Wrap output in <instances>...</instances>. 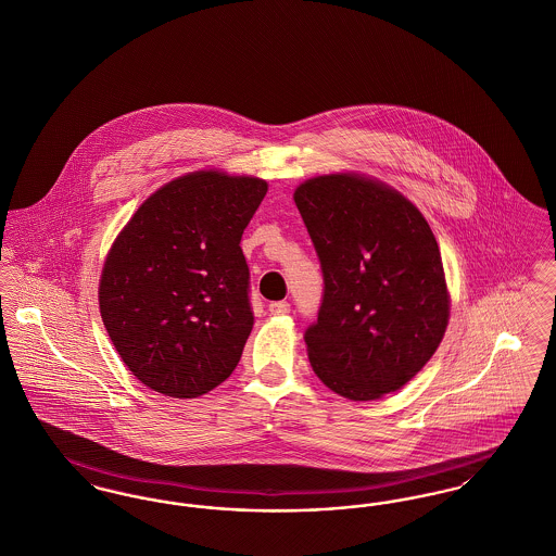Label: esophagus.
<instances>
[{
	"label": "esophagus",
	"mask_w": 556,
	"mask_h": 556,
	"mask_svg": "<svg viewBox=\"0 0 556 556\" xmlns=\"http://www.w3.org/2000/svg\"><path fill=\"white\" fill-rule=\"evenodd\" d=\"M268 313L275 315V317H283V315L290 313V304H288L286 300H281V302H270V304H268Z\"/></svg>",
	"instance_id": "obj_1"
}]
</instances>
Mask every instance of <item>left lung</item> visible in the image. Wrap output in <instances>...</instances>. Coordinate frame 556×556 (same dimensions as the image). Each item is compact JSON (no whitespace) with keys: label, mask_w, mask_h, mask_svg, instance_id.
Returning <instances> with one entry per match:
<instances>
[{"label":"left lung","mask_w":556,"mask_h":556,"mask_svg":"<svg viewBox=\"0 0 556 556\" xmlns=\"http://www.w3.org/2000/svg\"><path fill=\"white\" fill-rule=\"evenodd\" d=\"M325 295L304 340L336 394L369 402L404 388L442 344L450 291L435 236L397 189L361 173L295 187Z\"/></svg>","instance_id":"left-lung-1"}]
</instances>
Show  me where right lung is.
<instances>
[{
    "label": "right lung",
    "instance_id": "add662e5",
    "mask_svg": "<svg viewBox=\"0 0 556 556\" xmlns=\"http://www.w3.org/2000/svg\"><path fill=\"white\" fill-rule=\"evenodd\" d=\"M266 189L252 175L187 173L159 187L110 245L100 313L150 390L202 396L238 367L254 325L239 241Z\"/></svg>",
    "mask_w": 556,
    "mask_h": 556
}]
</instances>
